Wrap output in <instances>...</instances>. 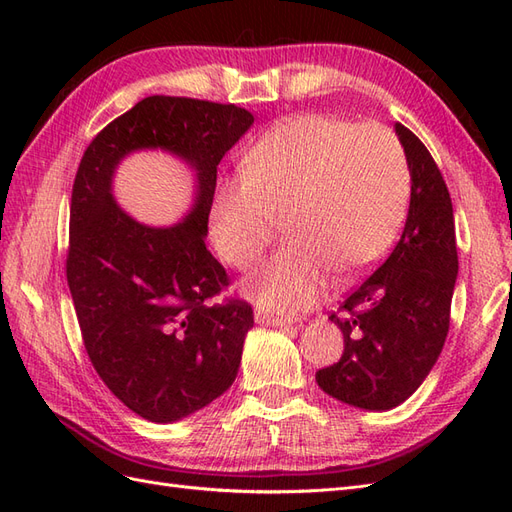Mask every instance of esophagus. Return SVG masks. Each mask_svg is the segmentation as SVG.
Returning a JSON list of instances; mask_svg holds the SVG:
<instances>
[{
	"label": "esophagus",
	"instance_id": "1",
	"mask_svg": "<svg viewBox=\"0 0 512 512\" xmlns=\"http://www.w3.org/2000/svg\"><path fill=\"white\" fill-rule=\"evenodd\" d=\"M256 322L267 324V327H290V324H292L290 318L275 316L271 312H262V309H258V312H256Z\"/></svg>",
	"mask_w": 512,
	"mask_h": 512
}]
</instances>
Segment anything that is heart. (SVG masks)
<instances>
[{"label": "heart", "mask_w": 512, "mask_h": 512, "mask_svg": "<svg viewBox=\"0 0 512 512\" xmlns=\"http://www.w3.org/2000/svg\"><path fill=\"white\" fill-rule=\"evenodd\" d=\"M243 173L213 196L211 239L230 267L247 269L284 220L288 243L247 282L277 314L314 305L333 271L374 267L399 235L412 190L406 151L389 128L318 113L271 130Z\"/></svg>", "instance_id": "obj_1"}]
</instances>
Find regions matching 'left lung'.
<instances>
[{
    "mask_svg": "<svg viewBox=\"0 0 512 512\" xmlns=\"http://www.w3.org/2000/svg\"><path fill=\"white\" fill-rule=\"evenodd\" d=\"M412 194L393 252L329 318L344 333L339 361L316 371L324 393L365 410L406 401L438 361L451 327L457 241L451 194L421 138L395 123Z\"/></svg>",
    "mask_w": 512,
    "mask_h": 512,
    "instance_id": "1",
    "label": "left lung"
}]
</instances>
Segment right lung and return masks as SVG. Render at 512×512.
Returning a JSON list of instances; mask_svg holds the SVG:
<instances>
[{"mask_svg":"<svg viewBox=\"0 0 512 512\" xmlns=\"http://www.w3.org/2000/svg\"><path fill=\"white\" fill-rule=\"evenodd\" d=\"M252 123L235 104L149 96L96 134L76 170L66 277L83 344L108 391L151 423L205 408L237 378L254 312L215 301L230 277L205 235L218 164ZM145 146L197 168V205L173 229L134 223L110 196L118 160Z\"/></svg>","mask_w":512,"mask_h":512,"instance_id":"right-lung-1","label":"right lung"}]
</instances>
